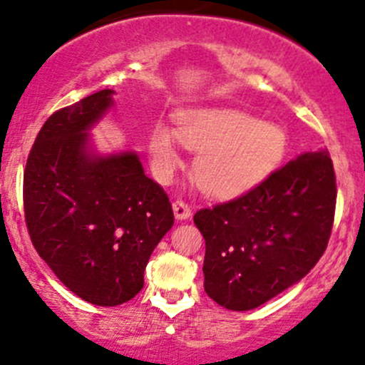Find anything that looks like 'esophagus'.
<instances>
[{
    "label": "esophagus",
    "mask_w": 365,
    "mask_h": 365,
    "mask_svg": "<svg viewBox=\"0 0 365 365\" xmlns=\"http://www.w3.org/2000/svg\"><path fill=\"white\" fill-rule=\"evenodd\" d=\"M173 212H175V217L178 218V220H185V218L190 217V206L187 205L183 199H176L175 202H173Z\"/></svg>",
    "instance_id": "esophagus-1"
}]
</instances>
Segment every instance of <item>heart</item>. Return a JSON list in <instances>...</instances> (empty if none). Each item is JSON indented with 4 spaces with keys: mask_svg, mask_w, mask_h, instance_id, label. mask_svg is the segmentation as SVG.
<instances>
[{
    "mask_svg": "<svg viewBox=\"0 0 365 365\" xmlns=\"http://www.w3.org/2000/svg\"><path fill=\"white\" fill-rule=\"evenodd\" d=\"M176 136L187 148L199 152L194 178L205 192L217 197L241 194L262 182L282 163L289 143L282 128L231 108L180 113ZM150 153L163 176L180 164L175 134L164 125L150 134Z\"/></svg>",
    "mask_w": 365,
    "mask_h": 365,
    "instance_id": "b5f03b06",
    "label": "heart"
}]
</instances>
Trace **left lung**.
Masks as SVG:
<instances>
[{
    "mask_svg": "<svg viewBox=\"0 0 365 365\" xmlns=\"http://www.w3.org/2000/svg\"><path fill=\"white\" fill-rule=\"evenodd\" d=\"M336 195L332 159L320 150L302 153L240 197L199 210L206 294L248 312L304 278L327 248Z\"/></svg>",
    "mask_w": 365,
    "mask_h": 365,
    "instance_id": "1",
    "label": "left lung"
}]
</instances>
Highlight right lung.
Masks as SVG:
<instances>
[{"label":"right lung","mask_w":365,"mask_h":365,"mask_svg":"<svg viewBox=\"0 0 365 365\" xmlns=\"http://www.w3.org/2000/svg\"><path fill=\"white\" fill-rule=\"evenodd\" d=\"M103 89L45 120L24 170V217L33 247L83 301L118 306L143 289L153 248L173 227L163 187L136 153L96 157L89 128L113 105Z\"/></svg>","instance_id":"obj_1"}]
</instances>
